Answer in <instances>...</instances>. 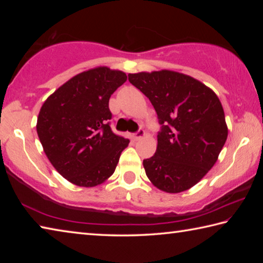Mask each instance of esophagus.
Returning a JSON list of instances; mask_svg holds the SVG:
<instances>
[{
  "instance_id": "34e87169",
  "label": "esophagus",
  "mask_w": 263,
  "mask_h": 263,
  "mask_svg": "<svg viewBox=\"0 0 263 263\" xmlns=\"http://www.w3.org/2000/svg\"><path fill=\"white\" fill-rule=\"evenodd\" d=\"M145 136H146V132L144 130H139L138 132H136L135 135H133V139L139 140V139H141L142 137H145Z\"/></svg>"
}]
</instances>
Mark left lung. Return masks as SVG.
<instances>
[{
	"mask_svg": "<svg viewBox=\"0 0 263 263\" xmlns=\"http://www.w3.org/2000/svg\"><path fill=\"white\" fill-rule=\"evenodd\" d=\"M158 114L161 131L152 158L142 161L158 189L177 194L197 184L218 160L228 139L222 105L215 91L174 70L128 74Z\"/></svg>",
	"mask_w": 263,
	"mask_h": 263,
	"instance_id": "1",
	"label": "left lung"
}]
</instances>
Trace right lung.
<instances>
[{
	"label": "right lung",
	"instance_id": "1",
	"mask_svg": "<svg viewBox=\"0 0 263 263\" xmlns=\"http://www.w3.org/2000/svg\"><path fill=\"white\" fill-rule=\"evenodd\" d=\"M127 80L100 66L69 79L44 102L37 133L52 166L70 183L91 188L114 174L128 139L111 131L110 96Z\"/></svg>",
	"mask_w": 263,
	"mask_h": 263
}]
</instances>
